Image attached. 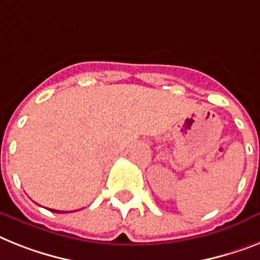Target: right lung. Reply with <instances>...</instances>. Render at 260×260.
<instances>
[{"instance_id": "1", "label": "right lung", "mask_w": 260, "mask_h": 260, "mask_svg": "<svg viewBox=\"0 0 260 260\" xmlns=\"http://www.w3.org/2000/svg\"><path fill=\"white\" fill-rule=\"evenodd\" d=\"M51 211H53V212H59V211H55V210H51Z\"/></svg>"}]
</instances>
